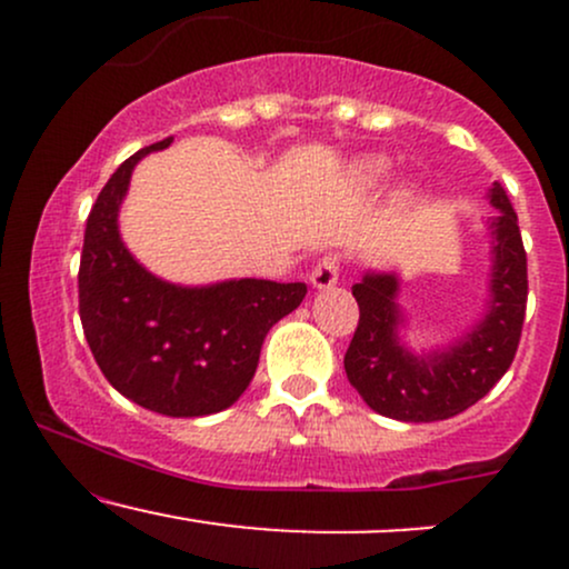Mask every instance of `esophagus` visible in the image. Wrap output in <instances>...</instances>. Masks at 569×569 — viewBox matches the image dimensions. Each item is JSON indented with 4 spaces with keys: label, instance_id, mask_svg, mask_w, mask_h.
<instances>
[{
    "label": "esophagus",
    "instance_id": "esophagus-1",
    "mask_svg": "<svg viewBox=\"0 0 569 569\" xmlns=\"http://www.w3.org/2000/svg\"><path fill=\"white\" fill-rule=\"evenodd\" d=\"M337 280H339V259L337 257H323L321 262L312 267L310 283L316 286V289H331V286H337Z\"/></svg>",
    "mask_w": 569,
    "mask_h": 569
}]
</instances>
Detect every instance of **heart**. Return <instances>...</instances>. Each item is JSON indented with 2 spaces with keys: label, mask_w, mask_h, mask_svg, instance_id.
<instances>
[{
  "label": "heart",
  "mask_w": 569,
  "mask_h": 569,
  "mask_svg": "<svg viewBox=\"0 0 569 569\" xmlns=\"http://www.w3.org/2000/svg\"><path fill=\"white\" fill-rule=\"evenodd\" d=\"M385 173V162L382 160H363L356 166V179L361 181V184H375V181H380Z\"/></svg>",
  "instance_id": "1"
}]
</instances>
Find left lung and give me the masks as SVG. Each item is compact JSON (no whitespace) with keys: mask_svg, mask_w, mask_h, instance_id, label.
Segmentation results:
<instances>
[{"mask_svg":"<svg viewBox=\"0 0 569 569\" xmlns=\"http://www.w3.org/2000/svg\"><path fill=\"white\" fill-rule=\"evenodd\" d=\"M489 202L492 280L487 312L466 337L447 350L411 352L398 331L403 326L393 272H367L352 286L358 329L345 352L352 388L377 415L401 422L449 420L473 407L511 367L527 310V253L506 189L495 181Z\"/></svg>","mask_w":569,"mask_h":569,"instance_id":"left-lung-1","label":"left lung"}]
</instances>
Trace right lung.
Masks as SVG:
<instances>
[{
    "mask_svg": "<svg viewBox=\"0 0 569 569\" xmlns=\"http://www.w3.org/2000/svg\"><path fill=\"white\" fill-rule=\"evenodd\" d=\"M173 139L139 149L101 189L84 224L80 318L109 385L168 417L232 407L257 371L267 331L297 310L305 283L221 280L176 286L141 267L117 227L136 162Z\"/></svg>",
    "mask_w": 569,
    "mask_h": 569,
    "instance_id": "right-lung-1",
    "label": "right lung"
}]
</instances>
